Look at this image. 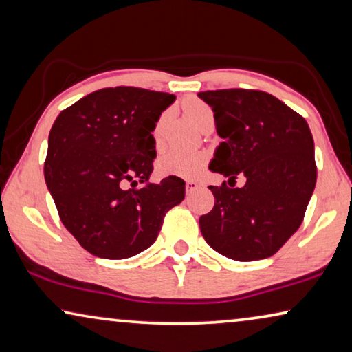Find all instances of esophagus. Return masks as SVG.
<instances>
[{
  "instance_id": "obj_1",
  "label": "esophagus",
  "mask_w": 352,
  "mask_h": 352,
  "mask_svg": "<svg viewBox=\"0 0 352 352\" xmlns=\"http://www.w3.org/2000/svg\"><path fill=\"white\" fill-rule=\"evenodd\" d=\"M199 190V183L194 182V180H188L186 182V194H191L194 191Z\"/></svg>"
}]
</instances>
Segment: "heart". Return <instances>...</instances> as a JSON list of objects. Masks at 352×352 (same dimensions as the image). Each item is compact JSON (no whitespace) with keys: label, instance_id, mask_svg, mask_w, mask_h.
<instances>
[{"label":"heart","instance_id":"1","mask_svg":"<svg viewBox=\"0 0 352 352\" xmlns=\"http://www.w3.org/2000/svg\"><path fill=\"white\" fill-rule=\"evenodd\" d=\"M185 112L190 117L191 122L197 126L199 129L208 122H213L214 115L213 110L210 109L206 102L202 101H186L183 104ZM169 112H164L158 118L153 128V139L156 145H161L162 140V128L167 120ZM207 164V155L202 151H188L180 148H170L164 151L158 160V170L162 175H175L182 178H194L204 170Z\"/></svg>","mask_w":352,"mask_h":352}]
</instances>
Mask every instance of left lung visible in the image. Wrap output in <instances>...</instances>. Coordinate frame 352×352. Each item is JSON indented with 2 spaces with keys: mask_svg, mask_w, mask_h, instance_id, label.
I'll list each match as a JSON object with an SVG mask.
<instances>
[{
  "mask_svg": "<svg viewBox=\"0 0 352 352\" xmlns=\"http://www.w3.org/2000/svg\"><path fill=\"white\" fill-rule=\"evenodd\" d=\"M223 142L210 170L229 178L210 186L213 210L199 219L206 242L234 261L274 256L300 228L316 186L314 142L305 118L259 90L201 91ZM243 175L242 188L232 185Z\"/></svg>",
  "mask_w": 352,
  "mask_h": 352,
  "instance_id": "obj_1",
  "label": "left lung"
}]
</instances>
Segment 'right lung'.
Listing matches in <instances>:
<instances>
[{"mask_svg":"<svg viewBox=\"0 0 352 352\" xmlns=\"http://www.w3.org/2000/svg\"><path fill=\"white\" fill-rule=\"evenodd\" d=\"M174 94L102 88L56 117L44 164L65 228L98 258L126 259L155 243L162 219L185 199L175 175L150 183L153 128Z\"/></svg>","mask_w":352,"mask_h":352,"instance_id":"right-lung-1","label":"right lung"}]
</instances>
